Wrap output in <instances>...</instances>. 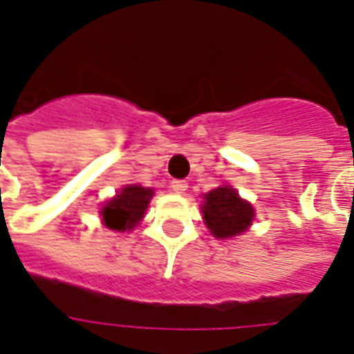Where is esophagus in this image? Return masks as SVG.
Returning <instances> with one entry per match:
<instances>
[{
  "mask_svg": "<svg viewBox=\"0 0 354 354\" xmlns=\"http://www.w3.org/2000/svg\"><path fill=\"white\" fill-rule=\"evenodd\" d=\"M185 187H187V182H185V180H172V182H170V189L174 193H184Z\"/></svg>",
  "mask_w": 354,
  "mask_h": 354,
  "instance_id": "esophagus-1",
  "label": "esophagus"
}]
</instances>
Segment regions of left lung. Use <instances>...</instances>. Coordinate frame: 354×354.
Here are the masks:
<instances>
[{"mask_svg": "<svg viewBox=\"0 0 354 354\" xmlns=\"http://www.w3.org/2000/svg\"><path fill=\"white\" fill-rule=\"evenodd\" d=\"M203 218L214 237L230 239L241 235L252 223L254 208L233 187L223 185L205 195Z\"/></svg>", "mask_w": 354, "mask_h": 354, "instance_id": "obj_1", "label": "left lung"}]
</instances>
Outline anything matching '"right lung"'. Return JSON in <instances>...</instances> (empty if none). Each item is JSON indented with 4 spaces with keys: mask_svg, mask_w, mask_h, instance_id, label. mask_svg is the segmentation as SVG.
Instances as JSON below:
<instances>
[{
    "mask_svg": "<svg viewBox=\"0 0 354 354\" xmlns=\"http://www.w3.org/2000/svg\"><path fill=\"white\" fill-rule=\"evenodd\" d=\"M153 189L142 185H127L113 199L102 207L100 214L106 227L113 231H131L144 218Z\"/></svg>",
    "mask_w": 354,
    "mask_h": 354,
    "instance_id": "add662e5",
    "label": "right lung"
}]
</instances>
